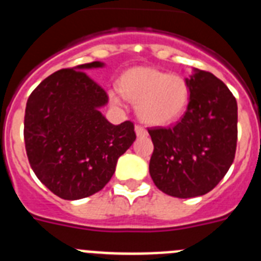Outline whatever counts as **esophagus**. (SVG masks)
Segmentation results:
<instances>
[{"instance_id":"34e87169","label":"esophagus","mask_w":261,"mask_h":261,"mask_svg":"<svg viewBox=\"0 0 261 261\" xmlns=\"http://www.w3.org/2000/svg\"><path fill=\"white\" fill-rule=\"evenodd\" d=\"M135 130L138 137H145V136H147V130L142 125H136Z\"/></svg>"}]
</instances>
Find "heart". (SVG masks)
<instances>
[{"instance_id":"b5f03b06","label":"heart","mask_w":261,"mask_h":261,"mask_svg":"<svg viewBox=\"0 0 261 261\" xmlns=\"http://www.w3.org/2000/svg\"><path fill=\"white\" fill-rule=\"evenodd\" d=\"M119 87L110 90L111 100L123 105L125 96L137 105L140 119L150 125H166L179 119L190 100V86L184 78L146 66L126 70Z\"/></svg>"}]
</instances>
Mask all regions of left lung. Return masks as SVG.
<instances>
[{"label":"left lung","instance_id":"left-lung-1","mask_svg":"<svg viewBox=\"0 0 261 261\" xmlns=\"http://www.w3.org/2000/svg\"><path fill=\"white\" fill-rule=\"evenodd\" d=\"M190 103L171 128H150L149 171L166 195L190 199L211 192L232 165L238 138V106L222 81L193 69Z\"/></svg>","mask_w":261,"mask_h":261}]
</instances>
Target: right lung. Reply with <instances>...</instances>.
Listing matches in <instances>:
<instances>
[{"label": "right lung", "mask_w": 261, "mask_h": 261, "mask_svg": "<svg viewBox=\"0 0 261 261\" xmlns=\"http://www.w3.org/2000/svg\"><path fill=\"white\" fill-rule=\"evenodd\" d=\"M103 65L94 61L55 71L27 100L23 133L30 166L64 200L102 190L136 140L132 121L114 125L99 111L108 95L84 70Z\"/></svg>", "instance_id": "1"}]
</instances>
